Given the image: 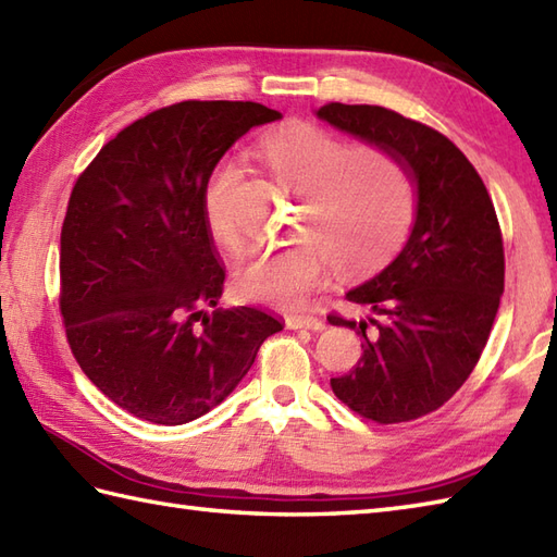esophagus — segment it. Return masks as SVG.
Returning <instances> with one entry per match:
<instances>
[{
	"mask_svg": "<svg viewBox=\"0 0 557 557\" xmlns=\"http://www.w3.org/2000/svg\"><path fill=\"white\" fill-rule=\"evenodd\" d=\"M287 327L289 330H315L318 333V330L325 327V321L318 315H311V313H299V315L287 318Z\"/></svg>",
	"mask_w": 557,
	"mask_h": 557,
	"instance_id": "obj_1",
	"label": "esophagus"
}]
</instances>
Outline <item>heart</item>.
<instances>
[{"label": "heart", "mask_w": 557, "mask_h": 557, "mask_svg": "<svg viewBox=\"0 0 557 557\" xmlns=\"http://www.w3.org/2000/svg\"><path fill=\"white\" fill-rule=\"evenodd\" d=\"M256 158L282 188L299 194V234L306 242L268 248L236 270V289L256 304L297 309L327 277L361 275L385 265L407 239L413 186L389 152L347 146L311 122H287L258 140ZM236 172L224 164L210 176L203 212L210 234L242 251L244 239L222 218Z\"/></svg>", "instance_id": "1"}]
</instances>
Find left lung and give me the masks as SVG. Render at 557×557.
Returning a JSON list of instances; mask_svg holds the SVG:
<instances>
[{
  "label": "left lung",
  "mask_w": 557,
  "mask_h": 557,
  "mask_svg": "<svg viewBox=\"0 0 557 557\" xmlns=\"http://www.w3.org/2000/svg\"><path fill=\"white\" fill-rule=\"evenodd\" d=\"M315 116L397 158L417 191L407 244L345 294L363 318L327 315L357 330L363 349L330 385L371 421L419 419L465 385L498 313L505 256L493 200L465 152L431 126L377 104L330 102Z\"/></svg>",
  "instance_id": "8db88e82"
}]
</instances>
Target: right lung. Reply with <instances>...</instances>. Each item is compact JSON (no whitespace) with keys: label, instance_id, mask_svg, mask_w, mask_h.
<instances>
[{"label":"right lung","instance_id":"obj_1","mask_svg":"<svg viewBox=\"0 0 557 557\" xmlns=\"http://www.w3.org/2000/svg\"><path fill=\"white\" fill-rule=\"evenodd\" d=\"M277 120L258 102L162 108L116 134L71 191L59 256L66 339L92 385L138 419L203 417L282 330L248 306L218 309L224 268L203 212L224 152Z\"/></svg>","mask_w":557,"mask_h":557}]
</instances>
